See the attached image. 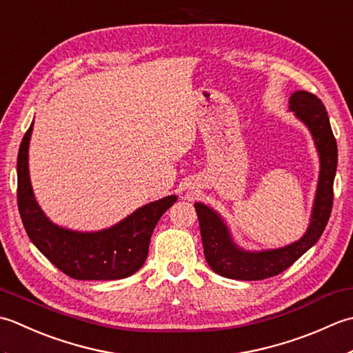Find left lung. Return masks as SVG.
<instances>
[{
	"mask_svg": "<svg viewBox=\"0 0 353 353\" xmlns=\"http://www.w3.org/2000/svg\"><path fill=\"white\" fill-rule=\"evenodd\" d=\"M290 110L308 127L320 156V174L310 228L306 234L281 249L247 252L238 247L221 216L203 203H196L206 262L216 274L238 281H261L285 272L319 241L327 224L334 201L336 141L325 104L306 91L290 97Z\"/></svg>",
	"mask_w": 353,
	"mask_h": 353,
	"instance_id": "left-lung-1",
	"label": "left lung"
}]
</instances>
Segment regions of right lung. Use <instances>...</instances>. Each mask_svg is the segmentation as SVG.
<instances>
[{
	"label": "right lung",
	"instance_id": "1",
	"mask_svg": "<svg viewBox=\"0 0 353 353\" xmlns=\"http://www.w3.org/2000/svg\"><path fill=\"white\" fill-rule=\"evenodd\" d=\"M33 123L18 152V209L32 243L61 272L79 281L124 279L144 265L150 238L162 214L177 200L168 196L137 209L115 226L76 232L51 223L37 205L28 176V144Z\"/></svg>",
	"mask_w": 353,
	"mask_h": 353
}]
</instances>
